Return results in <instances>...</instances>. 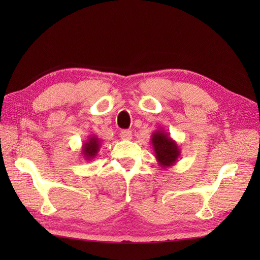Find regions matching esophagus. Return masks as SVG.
Listing matches in <instances>:
<instances>
[{
	"label": "esophagus",
	"mask_w": 260,
	"mask_h": 260,
	"mask_svg": "<svg viewBox=\"0 0 260 260\" xmlns=\"http://www.w3.org/2000/svg\"><path fill=\"white\" fill-rule=\"evenodd\" d=\"M120 139L121 140H131L132 139V131L129 129H123L120 132Z\"/></svg>",
	"instance_id": "obj_1"
}]
</instances>
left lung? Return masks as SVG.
I'll use <instances>...</instances> for the list:
<instances>
[{
  "label": "left lung",
  "mask_w": 260,
  "mask_h": 260,
  "mask_svg": "<svg viewBox=\"0 0 260 260\" xmlns=\"http://www.w3.org/2000/svg\"><path fill=\"white\" fill-rule=\"evenodd\" d=\"M155 158L158 165L163 169H168L179 161L181 150L173 139H171L169 133L164 129H156L151 136Z\"/></svg>",
  "instance_id": "left-lung-1"
}]
</instances>
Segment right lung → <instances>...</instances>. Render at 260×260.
Listing matches in <instances>:
<instances>
[{
    "label": "right lung",
    "mask_w": 260,
    "mask_h": 260,
    "mask_svg": "<svg viewBox=\"0 0 260 260\" xmlns=\"http://www.w3.org/2000/svg\"><path fill=\"white\" fill-rule=\"evenodd\" d=\"M101 150V141L96 135H89L81 146V154L86 161H92Z\"/></svg>",
    "instance_id": "right-lung-1"
}]
</instances>
